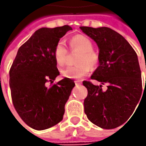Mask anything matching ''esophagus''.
I'll return each mask as SVG.
<instances>
[{"label": "esophagus", "instance_id": "1", "mask_svg": "<svg viewBox=\"0 0 146 146\" xmlns=\"http://www.w3.org/2000/svg\"><path fill=\"white\" fill-rule=\"evenodd\" d=\"M75 84H76V86H77V85H80V84H81V82L79 81V80H76V81H75Z\"/></svg>", "mask_w": 146, "mask_h": 146}]
</instances>
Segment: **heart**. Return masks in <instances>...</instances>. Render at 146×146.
Listing matches in <instances>:
<instances>
[{"mask_svg":"<svg viewBox=\"0 0 146 146\" xmlns=\"http://www.w3.org/2000/svg\"><path fill=\"white\" fill-rule=\"evenodd\" d=\"M71 49H79L75 66H70L62 70V76L69 79H81L89 73L91 66L95 67L99 62L98 53L93 49V43L90 39L83 35H77L70 40ZM68 50L65 43L60 40L57 43L53 50V57L58 66H63L66 63Z\"/></svg>","mask_w":146,"mask_h":146,"instance_id":"heart-1","label":"heart"}]
</instances>
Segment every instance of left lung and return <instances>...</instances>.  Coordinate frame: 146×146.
<instances>
[{
	"label": "left lung",
	"instance_id": "8db88e82",
	"mask_svg": "<svg viewBox=\"0 0 146 146\" xmlns=\"http://www.w3.org/2000/svg\"><path fill=\"white\" fill-rule=\"evenodd\" d=\"M80 28L99 48V66L91 79L107 84V89L103 91L102 85L83 82L88 89L84 112L95 125L115 128L130 118L142 93L145 95L137 55L124 37L109 27Z\"/></svg>",
	"mask_w": 146,
	"mask_h": 146
}]
</instances>
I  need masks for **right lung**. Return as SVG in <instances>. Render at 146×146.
I'll return each mask as SVG.
<instances>
[{
  "label": "right lung",
  "instance_id": "add662e5",
  "mask_svg": "<svg viewBox=\"0 0 146 146\" xmlns=\"http://www.w3.org/2000/svg\"><path fill=\"white\" fill-rule=\"evenodd\" d=\"M70 26L42 27L18 50L9 70L11 98L17 113L31 128L44 130L62 121L75 83L64 78L46 86L59 75L53 50Z\"/></svg>",
  "mask_w": 146,
  "mask_h": 146
}]
</instances>
